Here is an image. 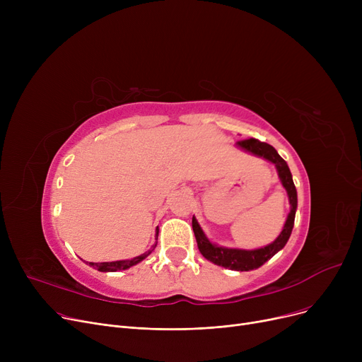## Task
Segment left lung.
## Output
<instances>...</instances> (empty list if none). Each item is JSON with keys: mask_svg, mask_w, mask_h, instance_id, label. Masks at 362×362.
Wrapping results in <instances>:
<instances>
[{"mask_svg": "<svg viewBox=\"0 0 362 362\" xmlns=\"http://www.w3.org/2000/svg\"><path fill=\"white\" fill-rule=\"evenodd\" d=\"M238 145L246 151L252 152V154L262 157L265 160L272 161L276 164L277 171H279V177L284 186V189L288 191L289 195V202H291V213L288 216L286 224H284L281 233L279 238L270 243L269 246H264L261 250H254V251H243V250H227L221 248V246L213 245L210 240H208L201 230L199 224L197 223L195 217L192 218V227H194V233L198 242V248L201 254L208 259L217 265H221L224 269H230L235 272H250L254 269L261 267V265L269 261L276 252H279L284 245H286L292 229H293V223H295V213H296V205H298V197H296V187L292 180L291 170L279 154L277 151L265 142H261L255 138H248V139H242L238 141Z\"/></svg>", "mask_w": 362, "mask_h": 362, "instance_id": "1", "label": "left lung"}]
</instances>
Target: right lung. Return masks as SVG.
I'll list each match as a JSON object with an SVG mask.
<instances>
[{"label":"right lung","mask_w":362,"mask_h":362,"mask_svg":"<svg viewBox=\"0 0 362 362\" xmlns=\"http://www.w3.org/2000/svg\"><path fill=\"white\" fill-rule=\"evenodd\" d=\"M157 238H158V229H157ZM157 246V243L152 245V248L149 251H146L145 254L139 255V257H135L132 259H126V261H114V262H89V265H92L93 269H97L98 272H119V270H126L129 267H132V265H135L138 262H141L144 258H146L152 251H154V248Z\"/></svg>","instance_id":"add662e5"}]
</instances>
